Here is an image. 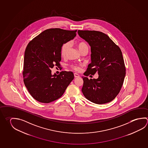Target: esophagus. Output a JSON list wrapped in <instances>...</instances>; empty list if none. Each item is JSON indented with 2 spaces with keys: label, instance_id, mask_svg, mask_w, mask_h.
I'll use <instances>...</instances> for the list:
<instances>
[{
  "label": "esophagus",
  "instance_id": "esophagus-1",
  "mask_svg": "<svg viewBox=\"0 0 148 148\" xmlns=\"http://www.w3.org/2000/svg\"><path fill=\"white\" fill-rule=\"evenodd\" d=\"M74 77H75V78L79 77L80 76L79 75H78L77 73H74Z\"/></svg>",
  "mask_w": 148,
  "mask_h": 148
}]
</instances>
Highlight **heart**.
Returning a JSON list of instances; mask_svg holds the SVG:
<instances>
[{
	"label": "heart",
	"mask_w": 148,
	"mask_h": 148,
	"mask_svg": "<svg viewBox=\"0 0 148 148\" xmlns=\"http://www.w3.org/2000/svg\"><path fill=\"white\" fill-rule=\"evenodd\" d=\"M77 46L80 52H82L85 50H88V45L85 42H78L77 43ZM70 47V44L68 42L63 44L61 49V54L62 57H64L66 56ZM83 66V64H73L72 65H71V68H72L73 70L76 71H79L81 70V67H82Z\"/></svg>",
	"instance_id": "heart-1"
}]
</instances>
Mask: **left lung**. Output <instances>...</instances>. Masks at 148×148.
<instances>
[{"label":"left lung","mask_w":148,"mask_h":148,"mask_svg":"<svg viewBox=\"0 0 148 148\" xmlns=\"http://www.w3.org/2000/svg\"><path fill=\"white\" fill-rule=\"evenodd\" d=\"M79 36L91 47V61L86 75L98 74L97 79L83 76L82 92L96 104L106 103L119 94L125 76L126 69L119 47L107 35L96 31H78Z\"/></svg>","instance_id":"left-lung-1"}]
</instances>
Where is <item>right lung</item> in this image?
<instances>
[{
    "instance_id": "obj_1",
    "label": "right lung",
    "mask_w": 148,
    "mask_h": 148,
    "mask_svg": "<svg viewBox=\"0 0 148 148\" xmlns=\"http://www.w3.org/2000/svg\"><path fill=\"white\" fill-rule=\"evenodd\" d=\"M76 32L48 29L27 45L24 58V83L37 101L48 103L60 98L74 79L72 72L62 71L59 75H52L51 69L60 65L61 47L74 38Z\"/></svg>"
}]
</instances>
